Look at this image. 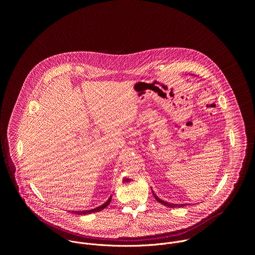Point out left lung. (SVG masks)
Instances as JSON below:
<instances>
[{
	"label": "left lung",
	"mask_w": 255,
	"mask_h": 255,
	"mask_svg": "<svg viewBox=\"0 0 255 255\" xmlns=\"http://www.w3.org/2000/svg\"><path fill=\"white\" fill-rule=\"evenodd\" d=\"M152 194H153V196H154V198H155V200L157 201V202H159L160 204H162L163 206H166V207H169V208H177V207H184V206H187V204L185 205V204H170V203H167V202H164V201H162L161 199H159L154 193H153V191H152Z\"/></svg>",
	"instance_id": "8db88e82"
}]
</instances>
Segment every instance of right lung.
Here are the masks:
<instances>
[{
	"label": "right lung",
	"mask_w": 255,
	"mask_h": 255,
	"mask_svg": "<svg viewBox=\"0 0 255 255\" xmlns=\"http://www.w3.org/2000/svg\"><path fill=\"white\" fill-rule=\"evenodd\" d=\"M111 200H112V196L108 199V201L106 203H104L100 207H97V208L92 209V210H87V211H71V213H76V214H79V215H87V214H92V213H95V212H99V211L105 209L109 204H110Z\"/></svg>",
	"instance_id": "obj_1"
}]
</instances>
